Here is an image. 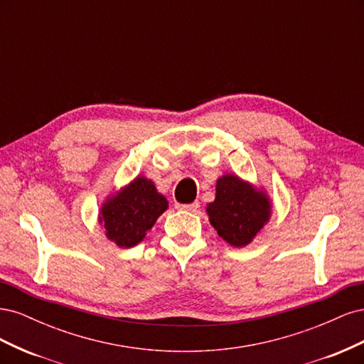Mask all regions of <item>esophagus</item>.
<instances>
[{"mask_svg": "<svg viewBox=\"0 0 364 364\" xmlns=\"http://www.w3.org/2000/svg\"><path fill=\"white\" fill-rule=\"evenodd\" d=\"M176 208H178V209H183V211L196 213L197 209L200 208V203H199V202H193V203H188V205H185V203H176Z\"/></svg>", "mask_w": 364, "mask_h": 364, "instance_id": "esophagus-1", "label": "esophagus"}]
</instances>
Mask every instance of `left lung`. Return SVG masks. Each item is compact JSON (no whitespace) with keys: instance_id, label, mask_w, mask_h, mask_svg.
<instances>
[{"instance_id":"1","label":"left lung","mask_w":364,"mask_h":364,"mask_svg":"<svg viewBox=\"0 0 364 364\" xmlns=\"http://www.w3.org/2000/svg\"><path fill=\"white\" fill-rule=\"evenodd\" d=\"M215 191V200L206 211L218 237L235 247L249 245L269 220L266 196L232 174L220 178Z\"/></svg>"}]
</instances>
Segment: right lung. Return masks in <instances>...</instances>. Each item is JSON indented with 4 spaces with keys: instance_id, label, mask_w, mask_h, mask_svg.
Listing matches in <instances>:
<instances>
[{
    "instance_id": "add662e5",
    "label": "right lung",
    "mask_w": 364,
    "mask_h": 364,
    "mask_svg": "<svg viewBox=\"0 0 364 364\" xmlns=\"http://www.w3.org/2000/svg\"><path fill=\"white\" fill-rule=\"evenodd\" d=\"M168 203L151 181L136 178L102 208L106 235L119 247H132L144 238Z\"/></svg>"
}]
</instances>
